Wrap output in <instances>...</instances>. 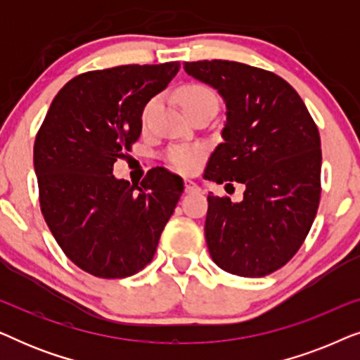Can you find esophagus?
Instances as JSON below:
<instances>
[{
    "instance_id": "1",
    "label": "esophagus",
    "mask_w": 360,
    "mask_h": 360,
    "mask_svg": "<svg viewBox=\"0 0 360 360\" xmlns=\"http://www.w3.org/2000/svg\"><path fill=\"white\" fill-rule=\"evenodd\" d=\"M185 191H186V193H198V191H200V186L196 185L195 181L186 180V181H185Z\"/></svg>"
}]
</instances>
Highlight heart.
Wrapping results in <instances>:
<instances>
[{
	"label": "heart",
	"instance_id": "obj_1",
	"mask_svg": "<svg viewBox=\"0 0 360 360\" xmlns=\"http://www.w3.org/2000/svg\"><path fill=\"white\" fill-rule=\"evenodd\" d=\"M179 100L188 116H193L195 112L203 110L216 111V108H218V98H216L214 91L208 86L201 85V83H186V85L181 86L179 91ZM154 106L155 100L147 103L144 112H142V120L147 121ZM165 157L172 169L179 172V174L188 175L200 169L201 162L206 157V147L201 144L174 146L167 150Z\"/></svg>",
	"mask_w": 360,
	"mask_h": 360
}]
</instances>
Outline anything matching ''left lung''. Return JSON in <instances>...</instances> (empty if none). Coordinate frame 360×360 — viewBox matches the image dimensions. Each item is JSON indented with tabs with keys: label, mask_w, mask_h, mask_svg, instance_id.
Returning a JSON list of instances; mask_svg holds the SVG:
<instances>
[{
	"label": "left lung",
	"mask_w": 360,
	"mask_h": 360,
	"mask_svg": "<svg viewBox=\"0 0 360 360\" xmlns=\"http://www.w3.org/2000/svg\"><path fill=\"white\" fill-rule=\"evenodd\" d=\"M185 72L224 98V142L205 179L245 186L239 203L208 195L205 236L226 272L264 277L283 267L307 239L321 198L316 122L282 77L229 60L185 62ZM226 185V186H228Z\"/></svg>",
	"instance_id": "1"
}]
</instances>
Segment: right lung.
Returning <instances> with one entry per match:
<instances>
[{
    "mask_svg": "<svg viewBox=\"0 0 360 360\" xmlns=\"http://www.w3.org/2000/svg\"><path fill=\"white\" fill-rule=\"evenodd\" d=\"M179 62L82 73L57 93L34 142L44 219L63 254L100 278L131 277L154 259L184 184L164 167L141 186L112 175L142 131L147 101Z\"/></svg>",
    "mask_w": 360,
    "mask_h": 360,
    "instance_id": "obj_1",
    "label": "right lung"
}]
</instances>
